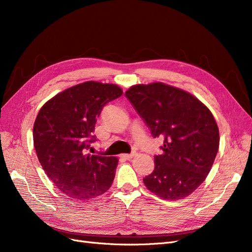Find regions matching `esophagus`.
<instances>
[{
    "instance_id": "esophagus-1",
    "label": "esophagus",
    "mask_w": 252,
    "mask_h": 252,
    "mask_svg": "<svg viewBox=\"0 0 252 252\" xmlns=\"http://www.w3.org/2000/svg\"><path fill=\"white\" fill-rule=\"evenodd\" d=\"M134 156H135V152H132V154H130V155H122L121 158H123L124 159H130V158H132Z\"/></svg>"
}]
</instances>
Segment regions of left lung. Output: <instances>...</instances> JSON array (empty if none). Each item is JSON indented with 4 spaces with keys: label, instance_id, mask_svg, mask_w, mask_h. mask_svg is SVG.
Masks as SVG:
<instances>
[{
    "label": "left lung",
    "instance_id": "obj_1",
    "mask_svg": "<svg viewBox=\"0 0 252 252\" xmlns=\"http://www.w3.org/2000/svg\"><path fill=\"white\" fill-rule=\"evenodd\" d=\"M154 138L163 136L155 170L143 179L152 193L180 200L199 187L217 157L220 134L211 111L185 90L157 82L125 93Z\"/></svg>",
    "mask_w": 252,
    "mask_h": 252
}]
</instances>
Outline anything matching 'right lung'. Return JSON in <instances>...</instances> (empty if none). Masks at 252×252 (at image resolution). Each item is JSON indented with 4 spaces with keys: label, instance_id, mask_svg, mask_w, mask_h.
<instances>
[{
    "label": "right lung",
    "instance_id": "1",
    "mask_svg": "<svg viewBox=\"0 0 252 252\" xmlns=\"http://www.w3.org/2000/svg\"><path fill=\"white\" fill-rule=\"evenodd\" d=\"M123 94L114 84L89 81L68 88L40 109L33 125L37 158L53 185L75 200H89L110 188L119 159L85 155L104 106Z\"/></svg>",
    "mask_w": 252,
    "mask_h": 252
}]
</instances>
